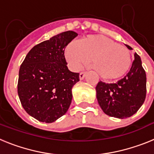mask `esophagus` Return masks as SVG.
<instances>
[{"label": "esophagus", "instance_id": "obj_1", "mask_svg": "<svg viewBox=\"0 0 154 154\" xmlns=\"http://www.w3.org/2000/svg\"><path fill=\"white\" fill-rule=\"evenodd\" d=\"M85 74H86V72H81L79 74V79H83L84 78H85Z\"/></svg>", "mask_w": 154, "mask_h": 154}]
</instances>
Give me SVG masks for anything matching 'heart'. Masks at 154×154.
<instances>
[{
	"label": "heart",
	"instance_id": "obj_1",
	"mask_svg": "<svg viewBox=\"0 0 154 154\" xmlns=\"http://www.w3.org/2000/svg\"><path fill=\"white\" fill-rule=\"evenodd\" d=\"M104 79H116L127 72L132 65L131 52L101 35H89L77 42H70L65 49V58L69 67L78 70L89 62Z\"/></svg>",
	"mask_w": 154,
	"mask_h": 154
}]
</instances>
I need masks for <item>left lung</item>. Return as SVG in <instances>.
<instances>
[{
    "label": "left lung",
    "instance_id": "left-lung-1",
    "mask_svg": "<svg viewBox=\"0 0 154 154\" xmlns=\"http://www.w3.org/2000/svg\"><path fill=\"white\" fill-rule=\"evenodd\" d=\"M129 49L130 46L126 45ZM132 67L124 78L116 83L100 81L96 87L98 103L103 112L112 117H130L140 108L146 94V72L140 57L135 53Z\"/></svg>",
    "mask_w": 154,
    "mask_h": 154
}]
</instances>
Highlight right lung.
<instances>
[{"instance_id": "1", "label": "right lung", "mask_w": 154, "mask_h": 154, "mask_svg": "<svg viewBox=\"0 0 154 154\" xmlns=\"http://www.w3.org/2000/svg\"><path fill=\"white\" fill-rule=\"evenodd\" d=\"M78 34L68 31L34 46L19 69L17 93L24 110L43 123L66 113L79 73L67 67L65 48Z\"/></svg>"}]
</instances>
